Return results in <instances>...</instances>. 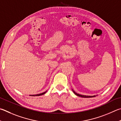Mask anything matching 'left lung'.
I'll return each mask as SVG.
<instances>
[{
  "mask_svg": "<svg viewBox=\"0 0 121 121\" xmlns=\"http://www.w3.org/2000/svg\"><path fill=\"white\" fill-rule=\"evenodd\" d=\"M72 91H73V93L75 94L76 95L78 96H79V97H83V98H91V97H95V95H94V96H86V95H80V94H77V93H76L75 91H74L73 89H72Z\"/></svg>",
  "mask_w": 121,
  "mask_h": 121,
  "instance_id": "8db88e82",
  "label": "left lung"
}]
</instances>
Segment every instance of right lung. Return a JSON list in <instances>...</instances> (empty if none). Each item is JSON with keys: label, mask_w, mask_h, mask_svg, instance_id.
I'll return each instance as SVG.
<instances>
[{"label": "right lung", "mask_w": 121, "mask_h": 121, "mask_svg": "<svg viewBox=\"0 0 121 121\" xmlns=\"http://www.w3.org/2000/svg\"><path fill=\"white\" fill-rule=\"evenodd\" d=\"M47 91H45V92H44V93H41V94H36V95H30V96H41V95H44V94L45 93H46V92Z\"/></svg>", "instance_id": "right-lung-1"}]
</instances>
